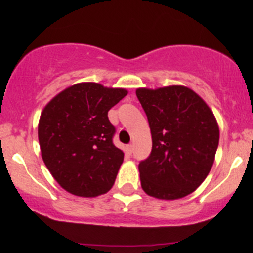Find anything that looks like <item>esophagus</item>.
Returning <instances> with one entry per match:
<instances>
[{
	"label": "esophagus",
	"mask_w": 253,
	"mask_h": 253,
	"mask_svg": "<svg viewBox=\"0 0 253 253\" xmlns=\"http://www.w3.org/2000/svg\"><path fill=\"white\" fill-rule=\"evenodd\" d=\"M126 152L128 153V154H132V153H133V145L132 144H128L126 147Z\"/></svg>",
	"instance_id": "esophagus-1"
}]
</instances>
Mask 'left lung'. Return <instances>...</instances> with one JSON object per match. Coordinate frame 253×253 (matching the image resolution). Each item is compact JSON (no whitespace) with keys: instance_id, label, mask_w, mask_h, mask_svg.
I'll return each instance as SVG.
<instances>
[{"instance_id":"left-lung-1","label":"left lung","mask_w":253,"mask_h":253,"mask_svg":"<svg viewBox=\"0 0 253 253\" xmlns=\"http://www.w3.org/2000/svg\"><path fill=\"white\" fill-rule=\"evenodd\" d=\"M136 95L148 117L152 153L139 163L141 186L158 200L192 193L208 176L219 144L213 111L183 85L138 88Z\"/></svg>"}]
</instances>
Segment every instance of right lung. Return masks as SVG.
I'll list each match as a JSON object with an SVG mask.
<instances>
[{"mask_svg": "<svg viewBox=\"0 0 253 253\" xmlns=\"http://www.w3.org/2000/svg\"><path fill=\"white\" fill-rule=\"evenodd\" d=\"M124 88L84 82L51 99L40 115L38 137L45 165L58 185L79 197L104 195L114 185L124 152L112 143L108 112Z\"/></svg>", "mask_w": 253, "mask_h": 253, "instance_id": "obj_1", "label": "right lung"}]
</instances>
